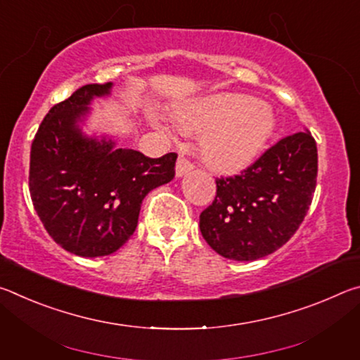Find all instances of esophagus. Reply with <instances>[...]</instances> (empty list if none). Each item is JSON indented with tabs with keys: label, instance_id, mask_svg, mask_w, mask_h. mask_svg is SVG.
<instances>
[{
	"label": "esophagus",
	"instance_id": "1",
	"mask_svg": "<svg viewBox=\"0 0 360 360\" xmlns=\"http://www.w3.org/2000/svg\"><path fill=\"white\" fill-rule=\"evenodd\" d=\"M193 169V165L184 157H179L176 162V178H182V176L188 174Z\"/></svg>",
	"mask_w": 360,
	"mask_h": 360
}]
</instances>
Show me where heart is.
Wrapping results in <instances>:
<instances>
[{
    "mask_svg": "<svg viewBox=\"0 0 360 360\" xmlns=\"http://www.w3.org/2000/svg\"><path fill=\"white\" fill-rule=\"evenodd\" d=\"M174 119L186 131L206 135L205 160L222 173H238L264 154L276 130L271 109L245 95L221 94L176 109ZM155 125L160 120L152 117Z\"/></svg>",
    "mask_w": 360,
    "mask_h": 360,
    "instance_id": "obj_1",
    "label": "heart"
}]
</instances>
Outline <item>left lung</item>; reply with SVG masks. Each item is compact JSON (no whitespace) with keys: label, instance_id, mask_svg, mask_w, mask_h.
<instances>
[{"label":"left lung","instance_id":"8db88e82","mask_svg":"<svg viewBox=\"0 0 360 360\" xmlns=\"http://www.w3.org/2000/svg\"><path fill=\"white\" fill-rule=\"evenodd\" d=\"M318 178V148L298 131L271 146L240 176L216 179V198L202 214L206 243L225 259L251 262L275 252L300 227Z\"/></svg>","mask_w":360,"mask_h":360}]
</instances>
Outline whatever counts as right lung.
<instances>
[{
	"mask_svg": "<svg viewBox=\"0 0 360 360\" xmlns=\"http://www.w3.org/2000/svg\"><path fill=\"white\" fill-rule=\"evenodd\" d=\"M111 90L112 82L89 84L53 106L30 152L34 210L52 240L81 257L117 251L135 231L146 195L174 178V152L149 158L82 131L92 101Z\"/></svg>",
	"mask_w": 360,
	"mask_h": 360,
	"instance_id": "add662e5",
	"label": "right lung"
}]
</instances>
